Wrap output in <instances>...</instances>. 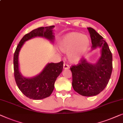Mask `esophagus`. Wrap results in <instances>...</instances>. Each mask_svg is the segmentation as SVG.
<instances>
[{"label":"esophagus","instance_id":"esophagus-1","mask_svg":"<svg viewBox=\"0 0 123 123\" xmlns=\"http://www.w3.org/2000/svg\"><path fill=\"white\" fill-rule=\"evenodd\" d=\"M69 68V67L68 65L66 64H64V65H63V69H68Z\"/></svg>","mask_w":123,"mask_h":123}]
</instances>
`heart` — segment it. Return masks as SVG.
I'll return each mask as SVG.
<instances>
[{"label": "heart", "mask_w": 123, "mask_h": 123, "mask_svg": "<svg viewBox=\"0 0 123 123\" xmlns=\"http://www.w3.org/2000/svg\"><path fill=\"white\" fill-rule=\"evenodd\" d=\"M90 40L87 35L78 32H71L66 34L59 43V49L67 53L71 63H76L80 60L90 47Z\"/></svg>", "instance_id": "heart-1"}]
</instances>
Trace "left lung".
Returning a JSON list of instances; mask_svg holds the SVG:
<instances>
[{
    "mask_svg": "<svg viewBox=\"0 0 123 123\" xmlns=\"http://www.w3.org/2000/svg\"><path fill=\"white\" fill-rule=\"evenodd\" d=\"M92 40V50L100 48V56L95 64H91L86 58L72 66V86L78 93L85 97L97 95L106 86L113 68L112 54L108 44L101 35L92 28H87Z\"/></svg>",
    "mask_w": 123,
    "mask_h": 123,
    "instance_id": "obj_1",
    "label": "left lung"
}]
</instances>
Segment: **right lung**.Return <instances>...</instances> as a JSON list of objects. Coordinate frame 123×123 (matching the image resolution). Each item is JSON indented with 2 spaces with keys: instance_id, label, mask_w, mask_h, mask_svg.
Returning a JSON list of instances; mask_svg holds the SVG:
<instances>
[{
  "instance_id": "1",
  "label": "right lung",
  "mask_w": 123,
  "mask_h": 123,
  "mask_svg": "<svg viewBox=\"0 0 123 123\" xmlns=\"http://www.w3.org/2000/svg\"><path fill=\"white\" fill-rule=\"evenodd\" d=\"M54 25L40 27L34 29L23 37L14 54V77L19 90L26 97L34 100H39L49 97L54 89L56 78L62 72L63 62L48 63L42 72L32 78H26L20 73L19 68V54L25 42L35 37H42L54 42Z\"/></svg>"
}]
</instances>
